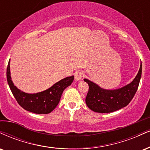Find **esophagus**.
<instances>
[{
  "label": "esophagus",
  "mask_w": 150,
  "mask_h": 150,
  "mask_svg": "<svg viewBox=\"0 0 150 150\" xmlns=\"http://www.w3.org/2000/svg\"><path fill=\"white\" fill-rule=\"evenodd\" d=\"M84 74L82 71H77L76 73H75V80L77 81H80L82 80V79L84 77Z\"/></svg>",
  "instance_id": "obj_1"
}]
</instances>
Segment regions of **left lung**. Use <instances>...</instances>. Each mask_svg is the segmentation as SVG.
Instances as JSON below:
<instances>
[{
	"instance_id": "left-lung-1",
	"label": "left lung",
	"mask_w": 150,
	"mask_h": 150,
	"mask_svg": "<svg viewBox=\"0 0 150 150\" xmlns=\"http://www.w3.org/2000/svg\"><path fill=\"white\" fill-rule=\"evenodd\" d=\"M141 75L142 64L132 82L124 87L115 90L103 89L95 83L84 79V82L89 84V91L85 99L86 105L91 110L99 113L112 112L126 107L136 94Z\"/></svg>"
}]
</instances>
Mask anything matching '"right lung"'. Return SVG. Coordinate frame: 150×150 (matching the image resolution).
Here are the masks:
<instances>
[{"label": "right lung", "instance_id": "right-lung-1", "mask_svg": "<svg viewBox=\"0 0 150 150\" xmlns=\"http://www.w3.org/2000/svg\"><path fill=\"white\" fill-rule=\"evenodd\" d=\"M74 76L66 77L54 84L50 89L37 93H27L18 89L11 80L10 61L7 67V80L18 103L27 111L36 114H48L59 104L64 90L71 84Z\"/></svg>", "mask_w": 150, "mask_h": 150}]
</instances>
